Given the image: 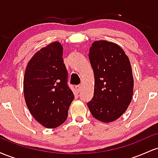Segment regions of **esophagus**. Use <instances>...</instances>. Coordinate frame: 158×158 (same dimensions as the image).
<instances>
[{"instance_id":"1","label":"esophagus","mask_w":158,"mask_h":158,"mask_svg":"<svg viewBox=\"0 0 158 158\" xmlns=\"http://www.w3.org/2000/svg\"><path fill=\"white\" fill-rule=\"evenodd\" d=\"M76 88H77L78 92H80L81 90V85H77V86H76Z\"/></svg>"}]
</instances>
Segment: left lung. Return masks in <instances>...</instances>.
<instances>
[{"label": "left lung", "mask_w": 158, "mask_h": 158, "mask_svg": "<svg viewBox=\"0 0 158 158\" xmlns=\"http://www.w3.org/2000/svg\"><path fill=\"white\" fill-rule=\"evenodd\" d=\"M88 56L94 74V92L87 106L94 118L114 122L126 112L133 96L129 59L118 44L105 40L94 41Z\"/></svg>", "instance_id": "1"}]
</instances>
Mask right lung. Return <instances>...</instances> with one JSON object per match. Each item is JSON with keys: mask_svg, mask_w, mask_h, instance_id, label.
Returning a JSON list of instances; mask_svg holds the SVG:
<instances>
[{"mask_svg": "<svg viewBox=\"0 0 158 158\" xmlns=\"http://www.w3.org/2000/svg\"><path fill=\"white\" fill-rule=\"evenodd\" d=\"M59 41L42 48L27 65L23 77L25 102L42 126L54 128L67 119L74 95L67 85L68 72Z\"/></svg>", "mask_w": 158, "mask_h": 158, "instance_id": "1", "label": "right lung"}]
</instances>
